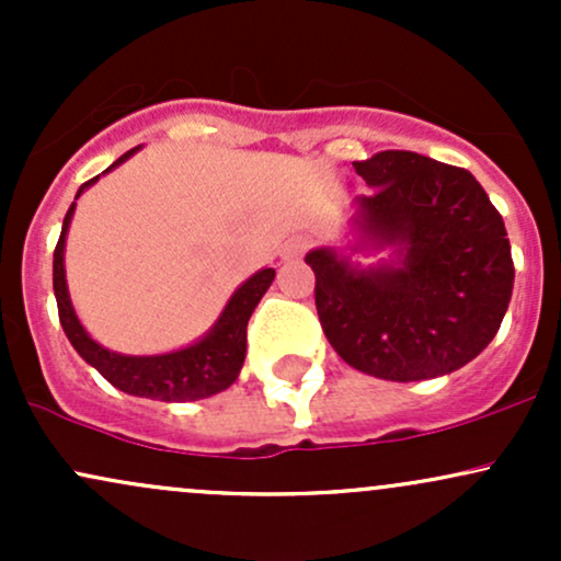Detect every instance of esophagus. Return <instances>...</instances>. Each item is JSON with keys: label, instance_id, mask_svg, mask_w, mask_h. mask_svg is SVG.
Instances as JSON below:
<instances>
[{"label": "esophagus", "instance_id": "obj_1", "mask_svg": "<svg viewBox=\"0 0 561 561\" xmlns=\"http://www.w3.org/2000/svg\"><path fill=\"white\" fill-rule=\"evenodd\" d=\"M306 250H308L306 237H289V240L285 242V248H282V259L295 261V259H300V255L306 253Z\"/></svg>", "mask_w": 561, "mask_h": 561}]
</instances>
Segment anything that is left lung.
<instances>
[{"instance_id": "obj_1", "label": "left lung", "mask_w": 561, "mask_h": 561, "mask_svg": "<svg viewBox=\"0 0 561 561\" xmlns=\"http://www.w3.org/2000/svg\"><path fill=\"white\" fill-rule=\"evenodd\" d=\"M353 169L375 186L358 199L356 224L371 244H396L398 259L358 268L311 250L321 330L345 364L390 382L461 369L495 337L512 300L504 218L459 165L382 150Z\"/></svg>"}]
</instances>
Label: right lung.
Listing matches in <instances>:
<instances>
[{
    "label": "right lung",
    "instance_id": "right-lung-1",
    "mask_svg": "<svg viewBox=\"0 0 561 561\" xmlns=\"http://www.w3.org/2000/svg\"><path fill=\"white\" fill-rule=\"evenodd\" d=\"M134 152H137V147L115 160L111 169L124 163L128 156H134ZM96 179L100 176L81 184L79 195L89 184H94ZM73 208L76 203L68 208L66 221H62L60 240H57L55 248L53 285L60 324L68 334L70 345L79 351L83 362L92 364L94 369L118 390L128 392V396L152 398V401H199V398H210L216 396V392L227 390L242 369L244 347H248V319L250 313L255 311V306H259L263 293L272 287L274 268H263V272L250 276V279L231 295L221 319L216 321L214 330L205 334L199 343L184 347V351L163 353V356H121V353H113L107 351V347L96 345L81 327V321L76 319L73 306H70L66 287V266H62V250H66V234L70 218H73Z\"/></svg>",
    "mask_w": 561,
    "mask_h": 561
}]
</instances>
